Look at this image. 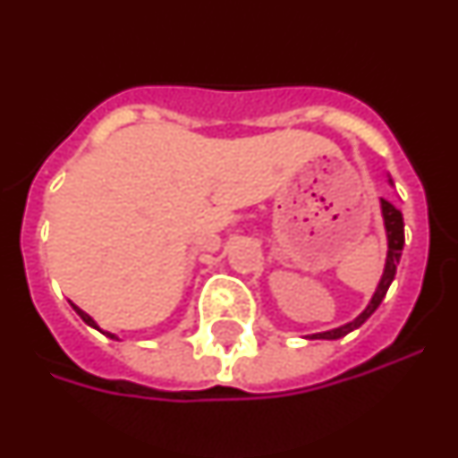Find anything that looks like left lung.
I'll return each mask as SVG.
<instances>
[{
    "instance_id": "8db88e82",
    "label": "left lung",
    "mask_w": 458,
    "mask_h": 458,
    "mask_svg": "<svg viewBox=\"0 0 458 458\" xmlns=\"http://www.w3.org/2000/svg\"><path fill=\"white\" fill-rule=\"evenodd\" d=\"M392 183V181H390ZM380 213H383V225H386V236H387V257H386V268H383V275H380V282L376 286L374 295H371L369 305L365 307V311L355 317L353 321L344 323V326L333 327V330H326V333H317L310 335V339H339L346 337L349 333L358 330L367 318L378 310V305L386 298L387 289H390L392 279L396 275V264H399V259H402V250H403V216L402 210L396 208L394 204H390L387 199H380Z\"/></svg>"
}]
</instances>
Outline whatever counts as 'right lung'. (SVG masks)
Listing matches in <instances>:
<instances>
[{
	"label": "right lung",
	"instance_id": "right-lung-1",
	"mask_svg": "<svg viewBox=\"0 0 458 458\" xmlns=\"http://www.w3.org/2000/svg\"><path fill=\"white\" fill-rule=\"evenodd\" d=\"M72 310L78 311V314H80V318H82V321H84V323H87V326H91V327H96V330H100V326H98V323L93 321V318H91V317H89L87 311H82V310H80V307H78V305H72ZM100 333H103V335H107V337H109V339H119V337H116V335H112V333H105V330H100Z\"/></svg>",
	"mask_w": 458,
	"mask_h": 458
}]
</instances>
